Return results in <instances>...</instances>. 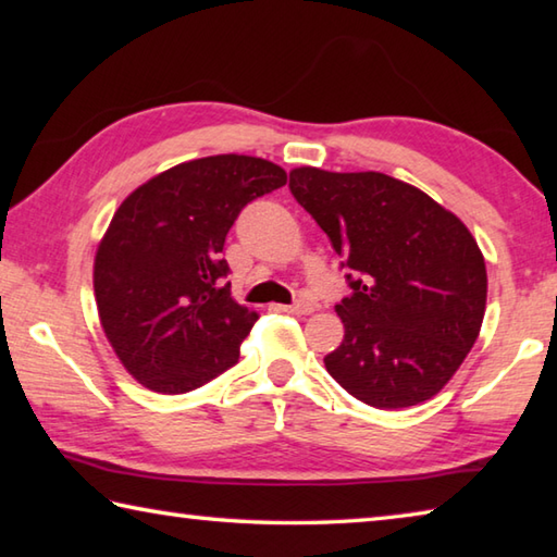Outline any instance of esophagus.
Instances as JSON below:
<instances>
[{
    "mask_svg": "<svg viewBox=\"0 0 557 557\" xmlns=\"http://www.w3.org/2000/svg\"><path fill=\"white\" fill-rule=\"evenodd\" d=\"M282 312L287 314H297V317H305V314H312L314 307L307 305V301H297V305H287V307H280Z\"/></svg>",
    "mask_w": 557,
    "mask_h": 557,
    "instance_id": "1",
    "label": "esophagus"
}]
</instances>
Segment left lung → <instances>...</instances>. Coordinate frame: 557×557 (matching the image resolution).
<instances>
[{
	"mask_svg": "<svg viewBox=\"0 0 557 557\" xmlns=\"http://www.w3.org/2000/svg\"><path fill=\"white\" fill-rule=\"evenodd\" d=\"M289 191L348 270L336 305L344 342L324 358L366 405L410 408L437 395L474 346L486 309V265L455 213L381 172L297 166Z\"/></svg>",
	"mask_w": 557,
	"mask_h": 557,
	"instance_id": "obj_1",
	"label": "left lung"
}]
</instances>
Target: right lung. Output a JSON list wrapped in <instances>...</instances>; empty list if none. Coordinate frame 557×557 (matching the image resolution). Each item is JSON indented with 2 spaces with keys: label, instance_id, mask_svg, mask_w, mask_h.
<instances>
[{
  "label": "right lung",
  "instance_id": "obj_1",
  "mask_svg": "<svg viewBox=\"0 0 557 557\" xmlns=\"http://www.w3.org/2000/svg\"><path fill=\"white\" fill-rule=\"evenodd\" d=\"M285 184L268 159L215 154L166 169L120 203L92 287L112 351L145 388L188 393L238 361L258 314L223 282V243L245 203Z\"/></svg>",
  "mask_w": 557,
  "mask_h": 557
}]
</instances>
